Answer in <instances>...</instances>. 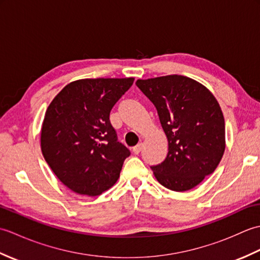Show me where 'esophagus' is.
Returning a JSON list of instances; mask_svg holds the SVG:
<instances>
[{"label": "esophagus", "mask_w": 260, "mask_h": 260, "mask_svg": "<svg viewBox=\"0 0 260 260\" xmlns=\"http://www.w3.org/2000/svg\"><path fill=\"white\" fill-rule=\"evenodd\" d=\"M142 148H143V145L142 144H139V145H136L135 147H133V152H134V154H140L141 153V151H142Z\"/></svg>", "instance_id": "obj_1"}]
</instances>
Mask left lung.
Listing matches in <instances>:
<instances>
[{
    "label": "left lung",
    "instance_id": "1",
    "mask_svg": "<svg viewBox=\"0 0 260 260\" xmlns=\"http://www.w3.org/2000/svg\"><path fill=\"white\" fill-rule=\"evenodd\" d=\"M136 86L157 110L169 152L154 175L172 191H186L217 169L224 152V118L206 87L184 76L137 80Z\"/></svg>",
    "mask_w": 260,
    "mask_h": 260
}]
</instances>
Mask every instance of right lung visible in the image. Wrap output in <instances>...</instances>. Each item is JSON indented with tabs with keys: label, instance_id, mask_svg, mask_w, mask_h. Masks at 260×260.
<instances>
[{
	"label": "right lung",
	"instance_id": "1",
	"mask_svg": "<svg viewBox=\"0 0 260 260\" xmlns=\"http://www.w3.org/2000/svg\"><path fill=\"white\" fill-rule=\"evenodd\" d=\"M134 78L70 82L54 97L41 129V150L53 173L70 190L98 196L112 187L131 152L117 140L109 113Z\"/></svg>",
	"mask_w": 260,
	"mask_h": 260
}]
</instances>
